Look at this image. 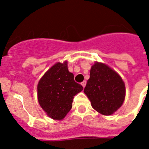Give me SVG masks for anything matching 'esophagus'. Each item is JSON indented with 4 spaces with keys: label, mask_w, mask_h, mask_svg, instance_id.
<instances>
[{
    "label": "esophagus",
    "mask_w": 149,
    "mask_h": 149,
    "mask_svg": "<svg viewBox=\"0 0 149 149\" xmlns=\"http://www.w3.org/2000/svg\"><path fill=\"white\" fill-rule=\"evenodd\" d=\"M86 81H84L82 83H81V85H82V86L84 88L86 86Z\"/></svg>",
    "instance_id": "34e87169"
}]
</instances>
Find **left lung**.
<instances>
[{
  "label": "left lung",
  "instance_id": "left-lung-1",
  "mask_svg": "<svg viewBox=\"0 0 149 149\" xmlns=\"http://www.w3.org/2000/svg\"><path fill=\"white\" fill-rule=\"evenodd\" d=\"M125 91L123 80L113 68L98 62L92 65L84 92L94 110L104 116L113 114L123 104Z\"/></svg>",
  "mask_w": 149,
  "mask_h": 149
}]
</instances>
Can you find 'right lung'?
Wrapping results in <instances>:
<instances>
[{
    "instance_id": "add662e5",
    "label": "right lung",
    "mask_w": 149,
    "mask_h": 149,
    "mask_svg": "<svg viewBox=\"0 0 149 149\" xmlns=\"http://www.w3.org/2000/svg\"><path fill=\"white\" fill-rule=\"evenodd\" d=\"M68 62L55 63L41 77L37 85L39 105L51 119L63 120L70 111L74 96L83 86L74 80L68 72Z\"/></svg>"
}]
</instances>
